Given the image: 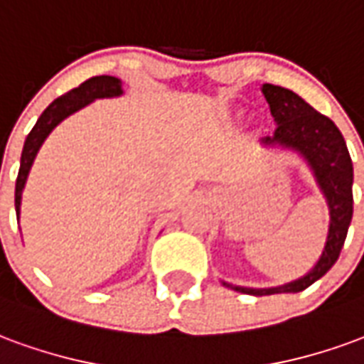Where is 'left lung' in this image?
Masks as SVG:
<instances>
[{
	"label": "left lung",
	"mask_w": 364,
	"mask_h": 364,
	"mask_svg": "<svg viewBox=\"0 0 364 364\" xmlns=\"http://www.w3.org/2000/svg\"><path fill=\"white\" fill-rule=\"evenodd\" d=\"M261 91L267 99L271 114L277 122L274 134L263 138V144H279L282 148L298 151L306 159L328 203L329 230L318 263L310 273L296 281L273 289H247L224 282L228 289L253 296L300 292L321 279L339 257L353 218V164L339 128L333 124V120L316 111L294 91L271 83H263Z\"/></svg>",
	"instance_id": "8db88e82"
}]
</instances>
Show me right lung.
Listing matches in <instances>:
<instances>
[{
	"instance_id": "1",
	"label": "right lung",
	"mask_w": 364,
	"mask_h": 364,
	"mask_svg": "<svg viewBox=\"0 0 364 364\" xmlns=\"http://www.w3.org/2000/svg\"><path fill=\"white\" fill-rule=\"evenodd\" d=\"M122 95V82L119 77L112 75H95L90 77L87 82H83L80 87L68 91L58 99H54L44 112L38 117L33 130L28 132L23 154H21V167L15 183V210H17V220H19L21 210V195L27 183V175L31 171V166L35 161L36 154L41 150V146L46 140V136L50 134L54 127H58L62 120L70 117L72 112L80 111L85 105L93 103L95 99H105V97H119Z\"/></svg>"
}]
</instances>
